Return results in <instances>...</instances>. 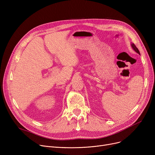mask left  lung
<instances>
[{
	"label": "left lung",
	"mask_w": 155,
	"mask_h": 155,
	"mask_svg": "<svg viewBox=\"0 0 155 155\" xmlns=\"http://www.w3.org/2000/svg\"><path fill=\"white\" fill-rule=\"evenodd\" d=\"M131 46H132V48H133V50L136 52V53H137L138 54H140V51L138 50V49L136 48V46H135V45L134 44H133V43H132L131 44Z\"/></svg>",
	"instance_id": "1"
}]
</instances>
